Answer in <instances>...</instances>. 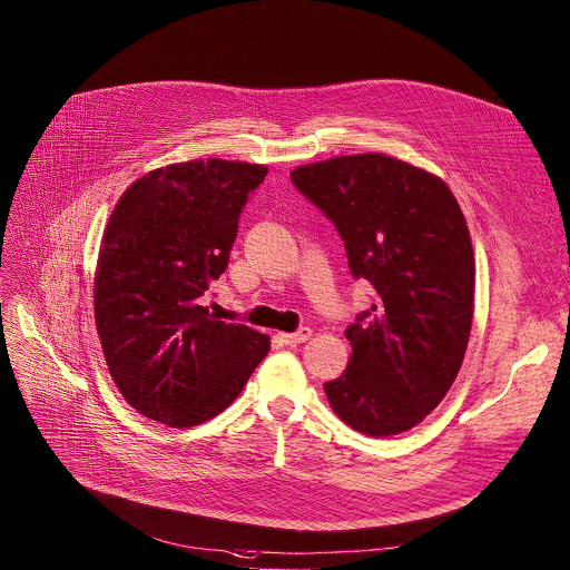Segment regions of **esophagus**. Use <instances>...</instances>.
Instances as JSON below:
<instances>
[{"label":"esophagus","instance_id":"34e87169","mask_svg":"<svg viewBox=\"0 0 570 570\" xmlns=\"http://www.w3.org/2000/svg\"><path fill=\"white\" fill-rule=\"evenodd\" d=\"M309 336H312L309 327H299L297 332L279 334V341H282V344H286V346H297V344H305V341H309Z\"/></svg>","mask_w":570,"mask_h":570}]
</instances>
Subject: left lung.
Here are the masks:
<instances>
[{
	"label": "left lung",
	"mask_w": 570,
	"mask_h": 570,
	"mask_svg": "<svg viewBox=\"0 0 570 570\" xmlns=\"http://www.w3.org/2000/svg\"><path fill=\"white\" fill-rule=\"evenodd\" d=\"M346 245L355 279L375 288L346 330L351 362L325 394L341 422L387 438L435 410L463 364L474 309V252L446 183L383 154L291 171Z\"/></svg>",
	"instance_id": "left-lung-1"
}]
</instances>
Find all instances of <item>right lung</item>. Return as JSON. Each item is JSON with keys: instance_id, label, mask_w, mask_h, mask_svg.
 Instances as JSON below:
<instances>
[{"instance_id": "1", "label": "right lung", "mask_w": 570, "mask_h": 570, "mask_svg": "<svg viewBox=\"0 0 570 570\" xmlns=\"http://www.w3.org/2000/svg\"><path fill=\"white\" fill-rule=\"evenodd\" d=\"M265 174L219 158L169 165L135 180L111 210L94 282L96 327L114 383L148 420L174 429L213 420L271 351V336L202 305Z\"/></svg>"}]
</instances>
